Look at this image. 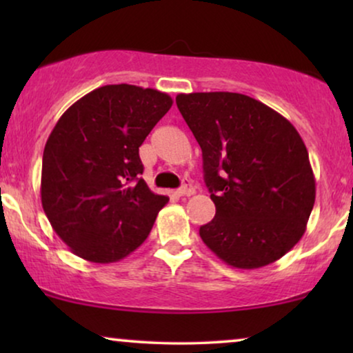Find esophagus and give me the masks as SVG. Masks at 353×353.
I'll use <instances>...</instances> for the list:
<instances>
[{
    "label": "esophagus",
    "instance_id": "1",
    "mask_svg": "<svg viewBox=\"0 0 353 353\" xmlns=\"http://www.w3.org/2000/svg\"><path fill=\"white\" fill-rule=\"evenodd\" d=\"M178 194H180V196H191V194H194V186L191 185L190 180L183 181V186L180 188V190H178Z\"/></svg>",
    "mask_w": 353,
    "mask_h": 353
}]
</instances>
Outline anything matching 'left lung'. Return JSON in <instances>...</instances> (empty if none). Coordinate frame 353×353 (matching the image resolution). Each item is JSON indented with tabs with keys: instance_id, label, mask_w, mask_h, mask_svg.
Instances as JSON below:
<instances>
[{
	"instance_id": "8db88e82",
	"label": "left lung",
	"mask_w": 353,
	"mask_h": 353,
	"mask_svg": "<svg viewBox=\"0 0 353 353\" xmlns=\"http://www.w3.org/2000/svg\"><path fill=\"white\" fill-rule=\"evenodd\" d=\"M176 105L202 149L215 216L204 244L230 267L276 262L305 233L315 176L301 134L281 114L228 91L178 94Z\"/></svg>"
}]
</instances>
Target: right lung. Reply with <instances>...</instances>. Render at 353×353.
<instances>
[{"label": "right lung", "mask_w": 353, "mask_h": 353, "mask_svg": "<svg viewBox=\"0 0 353 353\" xmlns=\"http://www.w3.org/2000/svg\"><path fill=\"white\" fill-rule=\"evenodd\" d=\"M172 104L157 90L105 85L57 120L43 152L41 205L75 255L112 263L146 241L168 197L141 178L139 146Z\"/></svg>", "instance_id": "obj_1"}]
</instances>
